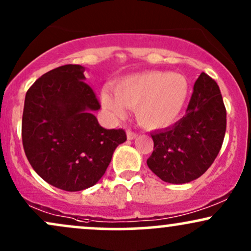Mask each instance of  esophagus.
<instances>
[{
	"mask_svg": "<svg viewBox=\"0 0 251 251\" xmlns=\"http://www.w3.org/2000/svg\"><path fill=\"white\" fill-rule=\"evenodd\" d=\"M126 135H127V139L128 140H133L137 138V133H134V132H132L131 129H127V132H126Z\"/></svg>",
	"mask_w": 251,
	"mask_h": 251,
	"instance_id": "esophagus-1",
	"label": "esophagus"
}]
</instances>
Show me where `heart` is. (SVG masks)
I'll return each mask as SVG.
<instances>
[{
	"label": "heart",
	"mask_w": 251,
	"mask_h": 251,
	"mask_svg": "<svg viewBox=\"0 0 251 251\" xmlns=\"http://www.w3.org/2000/svg\"><path fill=\"white\" fill-rule=\"evenodd\" d=\"M113 91L116 96L101 92V103L111 116L123 118L125 107L133 108L143 127L158 129L179 118L188 101L189 82L181 74L149 71L120 80Z\"/></svg>",
	"instance_id": "1"
}]
</instances>
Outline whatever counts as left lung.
Segmentation results:
<instances>
[{
  "mask_svg": "<svg viewBox=\"0 0 251 251\" xmlns=\"http://www.w3.org/2000/svg\"><path fill=\"white\" fill-rule=\"evenodd\" d=\"M226 128V111L220 87L201 73L195 82L185 116L175 125L151 133L154 146L148 166L166 183L197 179L217 157Z\"/></svg>",
  "mask_w": 251,
  "mask_h": 251,
  "instance_id": "8db88e82",
  "label": "left lung"
}]
</instances>
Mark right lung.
I'll return each instance as SVG.
<instances>
[{
	"instance_id": "right-lung-1",
	"label": "right lung",
	"mask_w": 251,
	"mask_h": 251,
	"mask_svg": "<svg viewBox=\"0 0 251 251\" xmlns=\"http://www.w3.org/2000/svg\"><path fill=\"white\" fill-rule=\"evenodd\" d=\"M85 67L65 65L43 74L28 89L22 116V143L31 168L65 191L91 188L105 174L124 129H106L93 112L100 109L85 82Z\"/></svg>"
}]
</instances>
